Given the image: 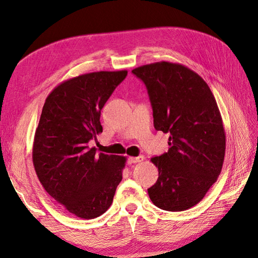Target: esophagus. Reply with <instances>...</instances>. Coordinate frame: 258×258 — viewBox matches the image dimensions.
I'll return each instance as SVG.
<instances>
[{"label": "esophagus", "instance_id": "esophagus-1", "mask_svg": "<svg viewBox=\"0 0 258 258\" xmlns=\"http://www.w3.org/2000/svg\"><path fill=\"white\" fill-rule=\"evenodd\" d=\"M144 160V157L143 156H140V157H130L127 162L128 163H137V162H141Z\"/></svg>", "mask_w": 258, "mask_h": 258}]
</instances>
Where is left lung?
Here are the masks:
<instances>
[{"label": "left lung", "instance_id": "8db88e82", "mask_svg": "<svg viewBox=\"0 0 258 258\" xmlns=\"http://www.w3.org/2000/svg\"><path fill=\"white\" fill-rule=\"evenodd\" d=\"M144 82L157 131L169 133L168 152L151 158L159 177L150 200L177 212L201 202L221 172L226 132L208 83L178 63L157 62L132 71Z\"/></svg>", "mask_w": 258, "mask_h": 258}]
</instances>
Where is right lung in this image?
Returning a JSON list of instances; mask_svg holds the SVG:
<instances>
[{
    "label": "right lung",
    "mask_w": 258,
    "mask_h": 258,
    "mask_svg": "<svg viewBox=\"0 0 258 258\" xmlns=\"http://www.w3.org/2000/svg\"><path fill=\"white\" fill-rule=\"evenodd\" d=\"M127 71L82 74L46 98L32 145V162L45 190L81 219H95L113 203L126 158L96 153L89 141L102 132L100 114Z\"/></svg>",
    "instance_id": "right-lung-1"
}]
</instances>
